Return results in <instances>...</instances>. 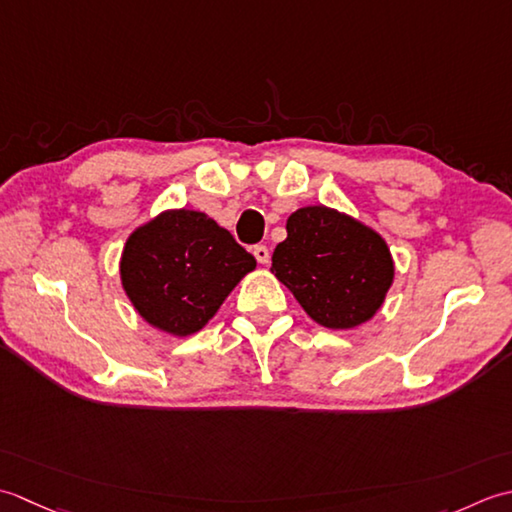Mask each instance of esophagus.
<instances>
[{"label":"esophagus","instance_id":"34e87169","mask_svg":"<svg viewBox=\"0 0 512 512\" xmlns=\"http://www.w3.org/2000/svg\"><path fill=\"white\" fill-rule=\"evenodd\" d=\"M254 256L260 265L269 263V247L267 245H254Z\"/></svg>","mask_w":512,"mask_h":512}]
</instances>
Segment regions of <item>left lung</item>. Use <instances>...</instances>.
<instances>
[{
	"label": "left lung",
	"mask_w": 512,
	"mask_h": 512,
	"mask_svg": "<svg viewBox=\"0 0 512 512\" xmlns=\"http://www.w3.org/2000/svg\"><path fill=\"white\" fill-rule=\"evenodd\" d=\"M271 271L318 325L351 329L380 309L393 283L387 243L362 223L325 205L302 207L287 221V238Z\"/></svg>",
	"instance_id": "8db88e82"
}]
</instances>
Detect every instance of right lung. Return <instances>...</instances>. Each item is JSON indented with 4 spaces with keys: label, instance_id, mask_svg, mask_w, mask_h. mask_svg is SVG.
Segmentation results:
<instances>
[{
    "label": "right lung",
    "instance_id": "1",
    "mask_svg": "<svg viewBox=\"0 0 512 512\" xmlns=\"http://www.w3.org/2000/svg\"><path fill=\"white\" fill-rule=\"evenodd\" d=\"M256 258L234 236L192 210H174L139 227L123 249L121 280L134 309L172 336L207 325Z\"/></svg>",
    "mask_w": 512,
    "mask_h": 512
}]
</instances>
